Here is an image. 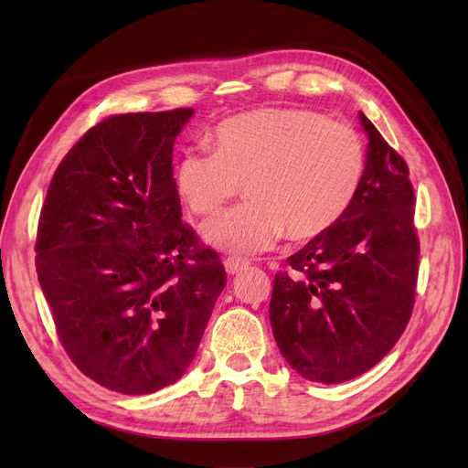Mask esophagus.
<instances>
[{"instance_id": "34e87169", "label": "esophagus", "mask_w": 468, "mask_h": 468, "mask_svg": "<svg viewBox=\"0 0 468 468\" xmlns=\"http://www.w3.org/2000/svg\"><path fill=\"white\" fill-rule=\"evenodd\" d=\"M250 265V260H244V258H226L224 260V267H226V273L229 275H236L242 271V269H246Z\"/></svg>"}]
</instances>
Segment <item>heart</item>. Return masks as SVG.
I'll return each instance as SVG.
<instances>
[{
	"label": "heart",
	"mask_w": 468,
	"mask_h": 468,
	"mask_svg": "<svg viewBox=\"0 0 468 468\" xmlns=\"http://www.w3.org/2000/svg\"><path fill=\"white\" fill-rule=\"evenodd\" d=\"M212 150L181 155L176 186L195 215L208 217L242 189L248 203L203 226L208 244L253 253L287 232L318 238L346 215L365 176L361 136L310 109H260L222 121Z\"/></svg>",
	"instance_id": "heart-1"
}]
</instances>
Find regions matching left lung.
<instances>
[{
  "mask_svg": "<svg viewBox=\"0 0 468 468\" xmlns=\"http://www.w3.org/2000/svg\"><path fill=\"white\" fill-rule=\"evenodd\" d=\"M359 119L369 144L356 199L287 260L269 303L281 356L322 385L375 367L404 334L416 303L420 239L410 169L363 112Z\"/></svg>",
  "mask_w": 468,
  "mask_h": 468,
  "instance_id": "left-lung-1",
  "label": "left lung"
}]
</instances>
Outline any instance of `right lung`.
<instances>
[{
	"instance_id": "right-lung-1",
	"label": "right lung",
	"mask_w": 468,
	"mask_h": 468,
	"mask_svg": "<svg viewBox=\"0 0 468 468\" xmlns=\"http://www.w3.org/2000/svg\"><path fill=\"white\" fill-rule=\"evenodd\" d=\"M191 115L99 121L56 167L40 208L35 263L56 334L109 390L179 380L226 285L218 253L181 222L172 154Z\"/></svg>"
}]
</instances>
